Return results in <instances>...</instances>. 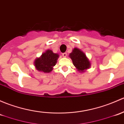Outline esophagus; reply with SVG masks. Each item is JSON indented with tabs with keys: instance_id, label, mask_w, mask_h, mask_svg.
I'll return each mask as SVG.
<instances>
[{
	"instance_id": "34e87169",
	"label": "esophagus",
	"mask_w": 124,
	"mask_h": 124,
	"mask_svg": "<svg viewBox=\"0 0 124 124\" xmlns=\"http://www.w3.org/2000/svg\"><path fill=\"white\" fill-rule=\"evenodd\" d=\"M66 55H67L66 53H62V56H63V57H66Z\"/></svg>"
}]
</instances>
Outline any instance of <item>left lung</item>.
I'll return each instance as SVG.
<instances>
[{
    "label": "left lung",
    "mask_w": 124,
    "mask_h": 124,
    "mask_svg": "<svg viewBox=\"0 0 124 124\" xmlns=\"http://www.w3.org/2000/svg\"><path fill=\"white\" fill-rule=\"evenodd\" d=\"M70 57L72 59L74 65L79 71L84 72V70L90 68V63L86 57L85 53L77 48H75L73 50Z\"/></svg>",
    "instance_id": "left-lung-1"
}]
</instances>
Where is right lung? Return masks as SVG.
<instances>
[{
  "instance_id": "add662e5",
  "label": "right lung",
  "mask_w": 124,
  "mask_h": 124,
  "mask_svg": "<svg viewBox=\"0 0 124 124\" xmlns=\"http://www.w3.org/2000/svg\"><path fill=\"white\" fill-rule=\"evenodd\" d=\"M58 57V54L54 53L50 50H47L42 54L40 58H37L35 61V66L39 71L50 72L56 63Z\"/></svg>"
}]
</instances>
